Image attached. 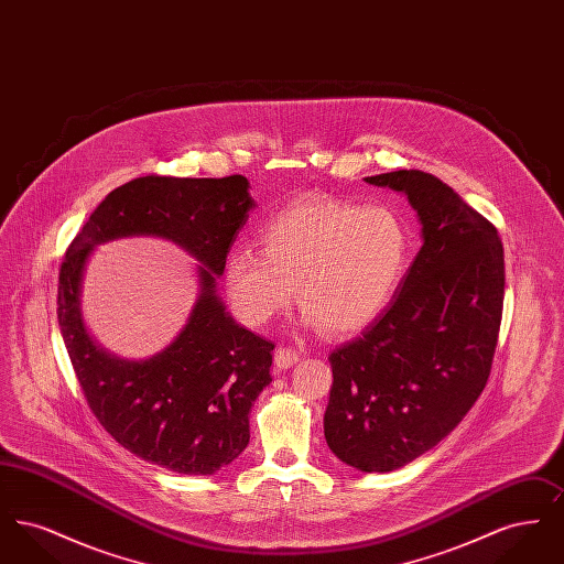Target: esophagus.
Listing matches in <instances>:
<instances>
[{
    "label": "esophagus",
    "mask_w": 564,
    "mask_h": 564,
    "mask_svg": "<svg viewBox=\"0 0 564 564\" xmlns=\"http://www.w3.org/2000/svg\"><path fill=\"white\" fill-rule=\"evenodd\" d=\"M297 359H300V350L292 349V347H279L274 350V364L281 370L292 368Z\"/></svg>",
    "instance_id": "esophagus-1"
}]
</instances>
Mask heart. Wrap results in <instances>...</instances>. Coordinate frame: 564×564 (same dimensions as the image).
<instances>
[{
  "mask_svg": "<svg viewBox=\"0 0 564 564\" xmlns=\"http://www.w3.org/2000/svg\"><path fill=\"white\" fill-rule=\"evenodd\" d=\"M260 247H237L226 262V292L242 322H272L294 300L297 283L306 322L352 334L398 294L410 230L391 207L313 196L270 215Z\"/></svg>",
  "mask_w": 564,
  "mask_h": 564,
  "instance_id": "1",
  "label": "heart"
}]
</instances>
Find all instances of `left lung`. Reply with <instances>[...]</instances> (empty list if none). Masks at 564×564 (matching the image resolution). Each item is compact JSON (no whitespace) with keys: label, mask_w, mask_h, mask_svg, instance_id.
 I'll list each match as a JSON object with an SVG mask.
<instances>
[{"label":"left lung","mask_w":564,"mask_h":564,"mask_svg":"<svg viewBox=\"0 0 564 564\" xmlns=\"http://www.w3.org/2000/svg\"><path fill=\"white\" fill-rule=\"evenodd\" d=\"M368 184L403 192L423 247L391 304L359 338L329 355L327 446L368 474L393 471L442 442L480 398L506 294L497 228L425 171Z\"/></svg>","instance_id":"8db88e82"}]
</instances>
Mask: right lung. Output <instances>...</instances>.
Listing matches in <instances>:
<instances>
[{
  "mask_svg": "<svg viewBox=\"0 0 564 564\" xmlns=\"http://www.w3.org/2000/svg\"><path fill=\"white\" fill-rule=\"evenodd\" d=\"M247 188L242 175L137 177L109 192L58 270V327L90 412L129 453L177 474L209 476L241 455L249 410L272 380L274 343L239 327L215 295V276L253 207ZM131 234L171 238L206 264L187 327L145 362L99 350L79 315L80 272L91 247Z\"/></svg>",
  "mask_w": 564,
  "mask_h": 564,
  "instance_id": "1",
  "label": "right lung"
}]
</instances>
